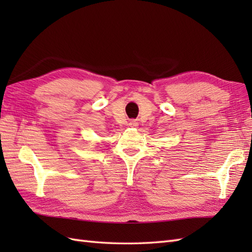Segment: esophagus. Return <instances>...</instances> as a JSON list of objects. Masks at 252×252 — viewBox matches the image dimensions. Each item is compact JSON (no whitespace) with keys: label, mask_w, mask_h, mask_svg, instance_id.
<instances>
[{"label":"esophagus","mask_w":252,"mask_h":252,"mask_svg":"<svg viewBox=\"0 0 252 252\" xmlns=\"http://www.w3.org/2000/svg\"><path fill=\"white\" fill-rule=\"evenodd\" d=\"M131 126H138V123H137V121L136 120H133V121H131Z\"/></svg>","instance_id":"esophagus-1"}]
</instances>
